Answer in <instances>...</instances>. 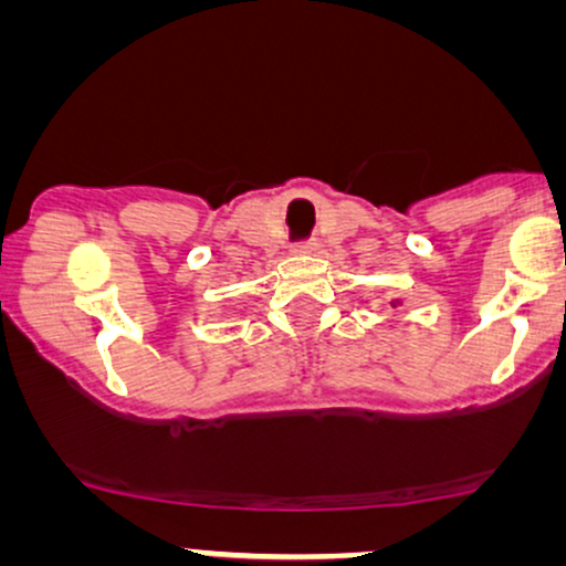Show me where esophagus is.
I'll list each match as a JSON object with an SVG mask.
<instances>
[{
	"instance_id": "obj_1",
	"label": "esophagus",
	"mask_w": 566,
	"mask_h": 566,
	"mask_svg": "<svg viewBox=\"0 0 566 566\" xmlns=\"http://www.w3.org/2000/svg\"><path fill=\"white\" fill-rule=\"evenodd\" d=\"M314 250H316L314 244H305V247H303V252H314Z\"/></svg>"
}]
</instances>
